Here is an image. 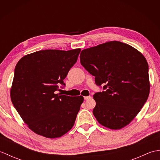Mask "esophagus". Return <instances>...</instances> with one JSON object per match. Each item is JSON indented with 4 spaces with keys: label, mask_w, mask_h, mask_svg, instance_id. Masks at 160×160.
<instances>
[{
    "label": "esophagus",
    "mask_w": 160,
    "mask_h": 160,
    "mask_svg": "<svg viewBox=\"0 0 160 160\" xmlns=\"http://www.w3.org/2000/svg\"><path fill=\"white\" fill-rule=\"evenodd\" d=\"M84 100H89V99H91V96H85V97H84Z\"/></svg>",
    "instance_id": "34e87169"
}]
</instances>
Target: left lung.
<instances>
[{
	"instance_id": "left-lung-1",
	"label": "left lung",
	"mask_w": 160,
	"mask_h": 160,
	"mask_svg": "<svg viewBox=\"0 0 160 160\" xmlns=\"http://www.w3.org/2000/svg\"><path fill=\"white\" fill-rule=\"evenodd\" d=\"M80 63L95 76L103 91L94 94L93 113L100 124L111 129L128 124L147 102L150 84L144 56L133 47L111 41L82 50Z\"/></svg>"
}]
</instances>
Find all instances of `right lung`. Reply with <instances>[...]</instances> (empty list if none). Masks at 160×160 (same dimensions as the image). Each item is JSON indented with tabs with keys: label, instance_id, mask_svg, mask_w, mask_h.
<instances>
[{
	"label": "right lung",
	"instance_id": "obj_1",
	"mask_svg": "<svg viewBox=\"0 0 160 160\" xmlns=\"http://www.w3.org/2000/svg\"><path fill=\"white\" fill-rule=\"evenodd\" d=\"M80 49H47L22 57L14 70L11 99L29 128L48 138L62 136L73 127L82 96L57 93L76 62Z\"/></svg>",
	"mask_w": 160,
	"mask_h": 160
}]
</instances>
